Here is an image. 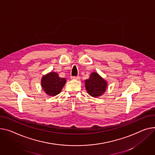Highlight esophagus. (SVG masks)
Segmentation results:
<instances>
[{"label": "esophagus", "mask_w": 155, "mask_h": 155, "mask_svg": "<svg viewBox=\"0 0 155 155\" xmlns=\"http://www.w3.org/2000/svg\"><path fill=\"white\" fill-rule=\"evenodd\" d=\"M71 78L73 79V80H79L80 77L79 76H74V77H71Z\"/></svg>", "instance_id": "1"}]
</instances>
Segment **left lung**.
<instances>
[{
    "label": "left lung",
    "instance_id": "obj_1",
    "mask_svg": "<svg viewBox=\"0 0 155 155\" xmlns=\"http://www.w3.org/2000/svg\"><path fill=\"white\" fill-rule=\"evenodd\" d=\"M107 81L98 74L93 72L90 78L85 80V88L88 94L94 97L101 95L106 91Z\"/></svg>",
    "mask_w": 155,
    "mask_h": 155
}]
</instances>
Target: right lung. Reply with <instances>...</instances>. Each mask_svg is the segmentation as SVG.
<instances>
[{
  "label": "right lung",
  "mask_w": 155,
  "mask_h": 155,
  "mask_svg": "<svg viewBox=\"0 0 155 155\" xmlns=\"http://www.w3.org/2000/svg\"><path fill=\"white\" fill-rule=\"evenodd\" d=\"M41 83L43 90L47 95L55 96L61 91L66 83V80L59 77L55 72H50L43 77Z\"/></svg>",
  "instance_id": "add662e5"
}]
</instances>
